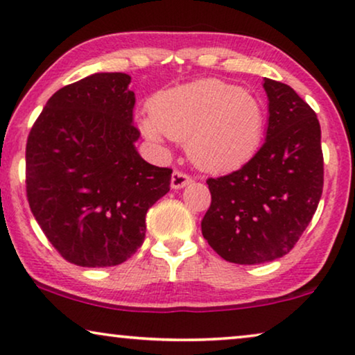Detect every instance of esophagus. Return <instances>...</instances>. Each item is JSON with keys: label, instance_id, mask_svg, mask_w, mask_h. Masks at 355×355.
I'll use <instances>...</instances> for the list:
<instances>
[{"label": "esophagus", "instance_id": "obj_1", "mask_svg": "<svg viewBox=\"0 0 355 355\" xmlns=\"http://www.w3.org/2000/svg\"><path fill=\"white\" fill-rule=\"evenodd\" d=\"M192 182V178L189 174L182 173V171H174L171 174V187L173 189H182L186 187L187 184Z\"/></svg>", "mask_w": 355, "mask_h": 355}]
</instances>
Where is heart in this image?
I'll list each match as a JSON object with an SVG mask.
<instances>
[{
    "mask_svg": "<svg viewBox=\"0 0 355 355\" xmlns=\"http://www.w3.org/2000/svg\"><path fill=\"white\" fill-rule=\"evenodd\" d=\"M265 121L257 96L223 80L203 79L159 92L139 125L153 142L164 135L186 142L189 158L198 168L225 171L257 152Z\"/></svg>",
    "mask_w": 355,
    "mask_h": 355,
    "instance_id": "1",
    "label": "heart"
}]
</instances>
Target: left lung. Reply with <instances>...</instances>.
Listing matches in <instances>:
<instances>
[{"label":"left lung","instance_id":"8db88e82","mask_svg":"<svg viewBox=\"0 0 355 355\" xmlns=\"http://www.w3.org/2000/svg\"><path fill=\"white\" fill-rule=\"evenodd\" d=\"M263 89L270 113L263 145L241 169L207 181L211 205L202 234L218 255L239 265L288 254L323 191L317 114L289 85L265 77Z\"/></svg>","mask_w":355,"mask_h":355}]
</instances>
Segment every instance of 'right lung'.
Listing matches in <instances>:
<instances>
[{
    "label": "right lung",
    "mask_w": 355,
    "mask_h": 355,
    "mask_svg": "<svg viewBox=\"0 0 355 355\" xmlns=\"http://www.w3.org/2000/svg\"><path fill=\"white\" fill-rule=\"evenodd\" d=\"M130 76L98 72L62 87L28 134L31 210L62 259L103 268L123 263L145 239V215L169 192V168L140 157Z\"/></svg>",
    "instance_id": "obj_1"
}]
</instances>
